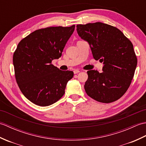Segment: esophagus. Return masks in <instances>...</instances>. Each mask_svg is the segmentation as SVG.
Masks as SVG:
<instances>
[{
  "mask_svg": "<svg viewBox=\"0 0 146 146\" xmlns=\"http://www.w3.org/2000/svg\"><path fill=\"white\" fill-rule=\"evenodd\" d=\"M73 72H74V74H77L80 73V71L78 70H75L73 71Z\"/></svg>",
  "mask_w": 146,
  "mask_h": 146,
  "instance_id": "obj_1",
  "label": "esophagus"
}]
</instances>
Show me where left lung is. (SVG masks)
<instances>
[{
  "instance_id": "left-lung-1",
  "label": "left lung",
  "mask_w": 146,
  "mask_h": 146,
  "mask_svg": "<svg viewBox=\"0 0 146 146\" xmlns=\"http://www.w3.org/2000/svg\"><path fill=\"white\" fill-rule=\"evenodd\" d=\"M78 36L87 42L95 60L103 62L102 72L87 71V95L102 103L119 99L129 88L137 64L132 42L116 27L102 23L76 26Z\"/></svg>"
}]
</instances>
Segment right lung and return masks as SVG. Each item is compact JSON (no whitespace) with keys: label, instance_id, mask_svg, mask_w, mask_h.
I'll return each instance as SVG.
<instances>
[{"label":"right lung","instance_id":"add662e5","mask_svg":"<svg viewBox=\"0 0 146 146\" xmlns=\"http://www.w3.org/2000/svg\"><path fill=\"white\" fill-rule=\"evenodd\" d=\"M70 27H49L36 30L22 39L13 55L16 82L29 101L49 106L63 97L71 71H62L51 64L60 58L75 31Z\"/></svg>","mask_w":146,"mask_h":146}]
</instances>
